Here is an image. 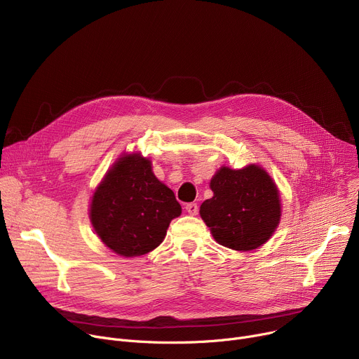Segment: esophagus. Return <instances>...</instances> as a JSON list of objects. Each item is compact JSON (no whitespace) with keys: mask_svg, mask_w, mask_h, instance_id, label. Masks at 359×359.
Returning <instances> with one entry per match:
<instances>
[{"mask_svg":"<svg viewBox=\"0 0 359 359\" xmlns=\"http://www.w3.org/2000/svg\"><path fill=\"white\" fill-rule=\"evenodd\" d=\"M184 208H186V210H187L190 215H198V212H199V206H198V203H195V202L187 203Z\"/></svg>","mask_w":359,"mask_h":359,"instance_id":"1","label":"esophagus"}]
</instances>
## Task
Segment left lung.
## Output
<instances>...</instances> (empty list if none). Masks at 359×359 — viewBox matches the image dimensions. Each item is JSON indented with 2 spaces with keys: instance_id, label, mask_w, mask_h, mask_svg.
<instances>
[{
  "instance_id": "left-lung-1",
  "label": "left lung",
  "mask_w": 359,
  "mask_h": 359,
  "mask_svg": "<svg viewBox=\"0 0 359 359\" xmlns=\"http://www.w3.org/2000/svg\"><path fill=\"white\" fill-rule=\"evenodd\" d=\"M210 189L213 196L201 205V217L221 245L250 251L270 240L281 209L278 190L261 167H222Z\"/></svg>"
}]
</instances>
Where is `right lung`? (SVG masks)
<instances>
[{
  "mask_svg": "<svg viewBox=\"0 0 359 359\" xmlns=\"http://www.w3.org/2000/svg\"><path fill=\"white\" fill-rule=\"evenodd\" d=\"M182 206L157 180L150 160L133 154L118 158L95 192L90 221L102 243L124 257L147 254L161 244Z\"/></svg>",
  "mask_w": 359,
  "mask_h": 359,
  "instance_id": "obj_1",
  "label": "right lung"
}]
</instances>
